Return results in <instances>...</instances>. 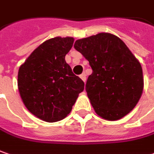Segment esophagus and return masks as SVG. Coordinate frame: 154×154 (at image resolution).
<instances>
[{"label":"esophagus","mask_w":154,"mask_h":154,"mask_svg":"<svg viewBox=\"0 0 154 154\" xmlns=\"http://www.w3.org/2000/svg\"><path fill=\"white\" fill-rule=\"evenodd\" d=\"M80 78L85 83V81H86V75H85V73H83V74H81L80 75Z\"/></svg>","instance_id":"obj_1"}]
</instances>
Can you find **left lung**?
I'll return each mask as SVG.
<instances>
[{
    "label": "left lung",
    "mask_w": 154,
    "mask_h": 154,
    "mask_svg": "<svg viewBox=\"0 0 154 154\" xmlns=\"http://www.w3.org/2000/svg\"><path fill=\"white\" fill-rule=\"evenodd\" d=\"M74 48L92 69L85 90L96 113L118 120L131 112L144 88L142 67L125 42L110 33L77 40Z\"/></svg>",
    "instance_id": "8db88e82"
}]
</instances>
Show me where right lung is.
<instances>
[{
    "label": "right lung",
    "mask_w": 154,
    "mask_h": 154,
    "mask_svg": "<svg viewBox=\"0 0 154 154\" xmlns=\"http://www.w3.org/2000/svg\"><path fill=\"white\" fill-rule=\"evenodd\" d=\"M73 37H55L42 42L18 71V90L30 112L46 122L63 119L70 112L85 83L65 62Z\"/></svg>",
    "instance_id": "1"
}]
</instances>
